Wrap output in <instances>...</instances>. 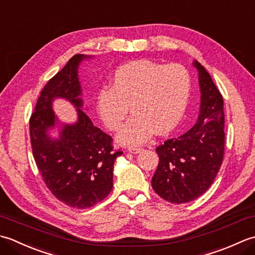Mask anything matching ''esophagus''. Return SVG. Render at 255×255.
Masks as SVG:
<instances>
[{"mask_svg": "<svg viewBox=\"0 0 255 255\" xmlns=\"http://www.w3.org/2000/svg\"><path fill=\"white\" fill-rule=\"evenodd\" d=\"M128 151L130 153H140L142 151V148H140V147H129Z\"/></svg>", "mask_w": 255, "mask_h": 255, "instance_id": "obj_1", "label": "esophagus"}]
</instances>
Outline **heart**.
<instances>
[{
    "mask_svg": "<svg viewBox=\"0 0 255 255\" xmlns=\"http://www.w3.org/2000/svg\"><path fill=\"white\" fill-rule=\"evenodd\" d=\"M191 75L181 64L133 60L119 67L111 89H102L96 108L105 126L122 128L129 113L133 117L123 128L118 140L125 144L145 141L153 132L166 133L180 123L191 94Z\"/></svg>",
    "mask_w": 255,
    "mask_h": 255,
    "instance_id": "heart-1",
    "label": "heart"
}]
</instances>
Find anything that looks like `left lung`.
Instances as JSON below:
<instances>
[{"mask_svg": "<svg viewBox=\"0 0 255 255\" xmlns=\"http://www.w3.org/2000/svg\"><path fill=\"white\" fill-rule=\"evenodd\" d=\"M200 112L187 132L156 147L159 164L151 181L154 192L172 204L188 203L203 195L220 169L225 153L224 99L199 62Z\"/></svg>", "mask_w": 255, "mask_h": 255, "instance_id": "8db88e82", "label": "left lung"}]
</instances>
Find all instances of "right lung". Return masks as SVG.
I'll list each match as a JSON object with an SVG mask.
<instances>
[{"instance_id":"1","label":"right lung","mask_w":255,"mask_h":255,"mask_svg":"<svg viewBox=\"0 0 255 255\" xmlns=\"http://www.w3.org/2000/svg\"><path fill=\"white\" fill-rule=\"evenodd\" d=\"M83 55H75L42 89L29 119L35 162L53 196L70 207L90 208L107 197L113 188V169L122 150L113 138L95 127L83 110L78 67ZM56 97L69 99L78 108V122L65 125L61 138L52 140L46 130L57 120L51 108Z\"/></svg>"}]
</instances>
